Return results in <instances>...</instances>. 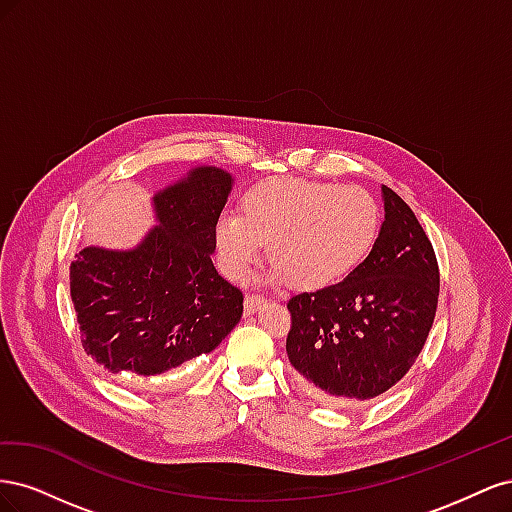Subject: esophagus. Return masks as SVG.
<instances>
[{
	"label": "esophagus",
	"instance_id": "34e87169",
	"mask_svg": "<svg viewBox=\"0 0 512 512\" xmlns=\"http://www.w3.org/2000/svg\"><path fill=\"white\" fill-rule=\"evenodd\" d=\"M262 305H265V299L258 297V294H250V297H245V303H243L245 314H256Z\"/></svg>",
	"mask_w": 512,
	"mask_h": 512
}]
</instances>
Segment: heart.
I'll use <instances>...</instances> for the list:
<instances>
[{
    "label": "heart",
    "mask_w": 512,
    "mask_h": 512,
    "mask_svg": "<svg viewBox=\"0 0 512 512\" xmlns=\"http://www.w3.org/2000/svg\"><path fill=\"white\" fill-rule=\"evenodd\" d=\"M378 232L380 209L363 188L275 177L243 196L239 215H220L213 241L232 282H243L269 245V282L322 292L363 265Z\"/></svg>",
    "instance_id": "b5f03b06"
}]
</instances>
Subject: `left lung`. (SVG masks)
I'll return each mask as SVG.
<instances>
[{"label": "left lung", "instance_id": "8db88e82", "mask_svg": "<svg viewBox=\"0 0 512 512\" xmlns=\"http://www.w3.org/2000/svg\"><path fill=\"white\" fill-rule=\"evenodd\" d=\"M374 250L346 282L292 297L288 361L309 395L359 406L404 378L436 318L440 271L412 209L382 185Z\"/></svg>", "mask_w": 512, "mask_h": 512}]
</instances>
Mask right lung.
Masks as SVG:
<instances>
[{
	"label": "right lung",
	"mask_w": 512,
	"mask_h": 512,
	"mask_svg": "<svg viewBox=\"0 0 512 512\" xmlns=\"http://www.w3.org/2000/svg\"><path fill=\"white\" fill-rule=\"evenodd\" d=\"M235 185L192 166L151 196L156 226L126 250L87 245L70 267L83 348L123 380L166 374L237 327L243 294L213 267V230Z\"/></svg>",
	"instance_id": "add662e5"
}]
</instances>
